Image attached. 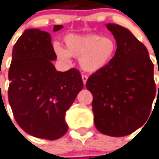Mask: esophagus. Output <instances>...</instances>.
<instances>
[{
    "label": "esophagus",
    "mask_w": 159,
    "mask_h": 159,
    "mask_svg": "<svg viewBox=\"0 0 159 159\" xmlns=\"http://www.w3.org/2000/svg\"><path fill=\"white\" fill-rule=\"evenodd\" d=\"M82 80H83V83L84 84H85L86 83V81H87V79H88V76L86 75V74H82Z\"/></svg>",
    "instance_id": "obj_1"
}]
</instances>
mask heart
<instances>
[{
	"instance_id": "obj_1",
	"label": "heart",
	"mask_w": 159,
	"mask_h": 159,
	"mask_svg": "<svg viewBox=\"0 0 159 159\" xmlns=\"http://www.w3.org/2000/svg\"><path fill=\"white\" fill-rule=\"evenodd\" d=\"M66 49L59 44L55 45L60 59L67 61L70 56L79 58L83 70L94 73L107 66L116 54V43L110 37L99 34L67 35L64 38Z\"/></svg>"
}]
</instances>
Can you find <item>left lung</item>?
<instances>
[{"instance_id": "8db88e82", "label": "left lung", "mask_w": 159, "mask_h": 159, "mask_svg": "<svg viewBox=\"0 0 159 159\" xmlns=\"http://www.w3.org/2000/svg\"><path fill=\"white\" fill-rule=\"evenodd\" d=\"M107 28L117 49L109 64L92 74L85 85L93 96L97 129L121 137L137 130L149 117L156 95L154 66L146 46L128 30L115 24H107Z\"/></svg>"}]
</instances>
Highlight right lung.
Returning <instances> with one entry per match:
<instances>
[{"instance_id": "obj_1", "label": "right lung", "mask_w": 159, "mask_h": 159, "mask_svg": "<svg viewBox=\"0 0 159 159\" xmlns=\"http://www.w3.org/2000/svg\"><path fill=\"white\" fill-rule=\"evenodd\" d=\"M62 25H55L54 31ZM48 32L25 30L14 44L8 71V101L18 125L30 135L57 139L67 133L65 114L83 88L80 71L58 72Z\"/></svg>"}]
</instances>
